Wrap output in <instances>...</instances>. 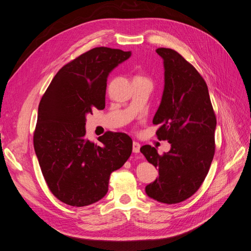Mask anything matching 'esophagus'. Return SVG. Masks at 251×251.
I'll return each instance as SVG.
<instances>
[{
    "instance_id": "obj_1",
    "label": "esophagus",
    "mask_w": 251,
    "mask_h": 251,
    "mask_svg": "<svg viewBox=\"0 0 251 251\" xmlns=\"http://www.w3.org/2000/svg\"><path fill=\"white\" fill-rule=\"evenodd\" d=\"M139 151H140V144L138 142L134 141L133 142V151L137 154V153H139Z\"/></svg>"
}]
</instances>
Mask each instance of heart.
<instances>
[{
  "mask_svg": "<svg viewBox=\"0 0 251 251\" xmlns=\"http://www.w3.org/2000/svg\"><path fill=\"white\" fill-rule=\"evenodd\" d=\"M137 77H139V76H137Z\"/></svg>",
  "mask_w": 251,
  "mask_h": 251,
  "instance_id": "b5f03b06",
  "label": "heart"
}]
</instances>
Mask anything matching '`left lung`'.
Segmentation results:
<instances>
[{
    "instance_id": "8db88e82",
    "label": "left lung",
    "mask_w": 251,
    "mask_h": 251,
    "mask_svg": "<svg viewBox=\"0 0 251 251\" xmlns=\"http://www.w3.org/2000/svg\"><path fill=\"white\" fill-rule=\"evenodd\" d=\"M163 59L164 90L153 124L159 140L171 150L159 155L155 148L140 151L158 169L159 177L146 186L150 198L176 204L192 197L206 177L215 155L217 119L208 88L196 68L177 51L158 48Z\"/></svg>"
}]
</instances>
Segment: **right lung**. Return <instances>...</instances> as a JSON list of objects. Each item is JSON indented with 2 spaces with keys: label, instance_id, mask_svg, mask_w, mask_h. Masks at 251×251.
Instances as JSON below:
<instances>
[{
  "label": "right lung",
  "instance_id": "1",
  "mask_svg": "<svg viewBox=\"0 0 251 251\" xmlns=\"http://www.w3.org/2000/svg\"><path fill=\"white\" fill-rule=\"evenodd\" d=\"M131 51L97 47L60 69L43 95L33 134L34 151L45 181L56 198L87 206L108 193L112 172L132 154L125 133L105 132L94 143L86 137V116L102 110L110 72Z\"/></svg>",
  "mask_w": 251,
  "mask_h": 251
}]
</instances>
